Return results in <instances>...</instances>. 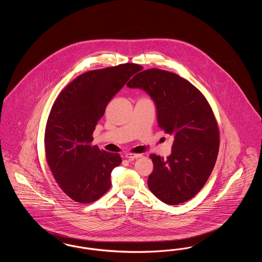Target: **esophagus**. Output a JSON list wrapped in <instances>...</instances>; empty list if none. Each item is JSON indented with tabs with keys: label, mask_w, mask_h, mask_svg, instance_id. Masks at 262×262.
I'll return each mask as SVG.
<instances>
[{
	"label": "esophagus",
	"mask_w": 262,
	"mask_h": 262,
	"mask_svg": "<svg viewBox=\"0 0 262 262\" xmlns=\"http://www.w3.org/2000/svg\"><path fill=\"white\" fill-rule=\"evenodd\" d=\"M125 157L128 160H135V159H138V158L142 157V155L141 154H136V153H127V154H125Z\"/></svg>",
	"instance_id": "34e87169"
}]
</instances>
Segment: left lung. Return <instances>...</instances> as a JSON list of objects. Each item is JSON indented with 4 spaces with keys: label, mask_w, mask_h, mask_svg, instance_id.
Returning a JSON list of instances; mask_svg holds the SVG:
<instances>
[{
    "label": "left lung",
    "mask_w": 262,
    "mask_h": 262,
    "mask_svg": "<svg viewBox=\"0 0 262 262\" xmlns=\"http://www.w3.org/2000/svg\"><path fill=\"white\" fill-rule=\"evenodd\" d=\"M126 86L149 94L158 125L174 137L166 160L150 155L154 166L147 181L151 192L170 205L192 199L211 174L219 151V128L209 103L187 79L159 69L138 73Z\"/></svg>",
    "instance_id": "obj_1"
}]
</instances>
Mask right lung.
Listing matches in <instances>:
<instances>
[{"mask_svg":"<svg viewBox=\"0 0 262 262\" xmlns=\"http://www.w3.org/2000/svg\"><path fill=\"white\" fill-rule=\"evenodd\" d=\"M141 70L126 62L89 71L63 88L52 106L44 137L46 160L62 191L76 202H93L111 187L112 170L122 158L92 146V135L110 100Z\"/></svg>","mask_w":262,"mask_h":262,"instance_id":"1","label":"right lung"}]
</instances>
